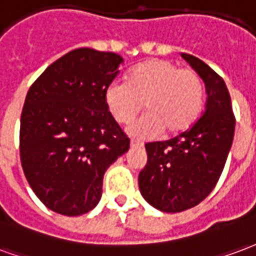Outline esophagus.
Wrapping results in <instances>:
<instances>
[{
	"instance_id": "1",
	"label": "esophagus",
	"mask_w": 256,
	"mask_h": 256,
	"mask_svg": "<svg viewBox=\"0 0 256 256\" xmlns=\"http://www.w3.org/2000/svg\"><path fill=\"white\" fill-rule=\"evenodd\" d=\"M144 144L139 140H130V147H143Z\"/></svg>"
}]
</instances>
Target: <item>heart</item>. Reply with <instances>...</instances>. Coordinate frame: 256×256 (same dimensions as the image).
<instances>
[{
    "label": "heart",
    "instance_id": "b5f03b06",
    "mask_svg": "<svg viewBox=\"0 0 256 256\" xmlns=\"http://www.w3.org/2000/svg\"><path fill=\"white\" fill-rule=\"evenodd\" d=\"M204 88L191 69L169 60L152 58L130 70L128 82L116 79L106 86L108 109L126 124L146 106L148 112L128 126V134L140 139L156 138L166 128L169 134L188 130L202 112Z\"/></svg>",
    "mask_w": 256,
    "mask_h": 256
}]
</instances>
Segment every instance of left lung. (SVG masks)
Masks as SVG:
<instances>
[{
  "instance_id": "8db88e82",
  "label": "left lung",
  "mask_w": 256,
  "mask_h": 256,
  "mask_svg": "<svg viewBox=\"0 0 256 256\" xmlns=\"http://www.w3.org/2000/svg\"><path fill=\"white\" fill-rule=\"evenodd\" d=\"M182 57L202 79L206 108L187 130L165 142L147 143V164L139 173V190L147 203L165 212L196 206L216 187L234 135L230 95L224 79L202 60Z\"/></svg>"
}]
</instances>
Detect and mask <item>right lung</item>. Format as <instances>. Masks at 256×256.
<instances>
[{
	"label": "right lung",
	"instance_id": "add662e5",
	"mask_svg": "<svg viewBox=\"0 0 256 256\" xmlns=\"http://www.w3.org/2000/svg\"><path fill=\"white\" fill-rule=\"evenodd\" d=\"M122 57L80 48L44 69L30 87L20 118L24 174L44 206L82 216L102 196L104 174L130 150L108 110L105 90Z\"/></svg>",
	"mask_w": 256,
	"mask_h": 256
}]
</instances>
